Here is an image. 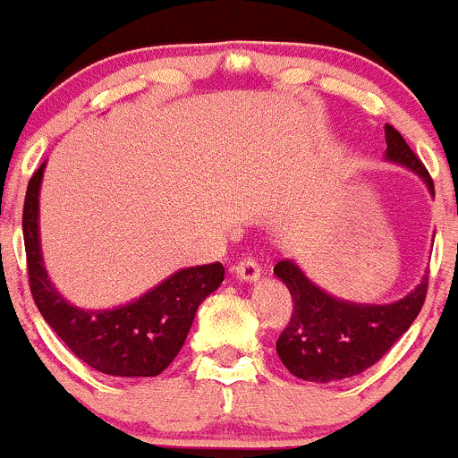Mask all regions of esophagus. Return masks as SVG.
<instances>
[{"label": "esophagus", "instance_id": "1", "mask_svg": "<svg viewBox=\"0 0 458 458\" xmlns=\"http://www.w3.org/2000/svg\"><path fill=\"white\" fill-rule=\"evenodd\" d=\"M233 271L240 280H244V283H256V280L260 278L262 269L253 258H244V260H240L238 265L233 267Z\"/></svg>", "mask_w": 458, "mask_h": 458}]
</instances>
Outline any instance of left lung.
Listing matches in <instances>:
<instances>
[{
    "mask_svg": "<svg viewBox=\"0 0 458 458\" xmlns=\"http://www.w3.org/2000/svg\"><path fill=\"white\" fill-rule=\"evenodd\" d=\"M385 160L414 171L434 193L428 169L389 124H385ZM274 274L287 284L293 298L292 320L276 341V352L293 377L311 383L341 381L378 363L414 323L428 293L425 276L419 287L401 301L368 305L323 292L293 260H280Z\"/></svg>",
    "mask_w": 458,
    "mask_h": 458,
    "instance_id": "1",
    "label": "left lung"
}]
</instances>
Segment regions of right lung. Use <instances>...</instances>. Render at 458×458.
I'll use <instances>...</instances> for the list:
<instances>
[{
    "mask_svg": "<svg viewBox=\"0 0 458 458\" xmlns=\"http://www.w3.org/2000/svg\"><path fill=\"white\" fill-rule=\"evenodd\" d=\"M44 166L30 178L24 200V244L33 301L53 332L80 360L108 377H157L182 350L200 302L225 280L220 262L187 267L138 301L113 310H80L55 289L39 247V187Z\"/></svg>",
    "mask_w": 458,
    "mask_h": 458,
    "instance_id": "right-lung-1",
    "label": "right lung"
}]
</instances>
